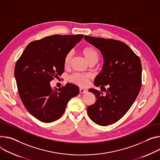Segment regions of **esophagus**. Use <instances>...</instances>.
<instances>
[{"mask_svg":"<svg viewBox=\"0 0 160 160\" xmlns=\"http://www.w3.org/2000/svg\"><path fill=\"white\" fill-rule=\"evenodd\" d=\"M88 92V90L86 89H80V94H84V93H86Z\"/></svg>","mask_w":160,"mask_h":160,"instance_id":"1","label":"esophagus"}]
</instances>
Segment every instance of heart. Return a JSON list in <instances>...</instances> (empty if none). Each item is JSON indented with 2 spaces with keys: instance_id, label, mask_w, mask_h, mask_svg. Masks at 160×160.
<instances>
[{
  "instance_id": "obj_1",
  "label": "heart",
  "mask_w": 160,
  "mask_h": 160,
  "mask_svg": "<svg viewBox=\"0 0 160 160\" xmlns=\"http://www.w3.org/2000/svg\"><path fill=\"white\" fill-rule=\"evenodd\" d=\"M82 53L88 63L91 62H97L99 59V53L96 49L93 47H88L82 50ZM72 52H69L65 57L64 65L68 66L72 59ZM90 79V75L88 74L75 73L69 78V81L75 83L80 87L88 85Z\"/></svg>"
}]
</instances>
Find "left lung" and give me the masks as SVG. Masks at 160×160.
<instances>
[{"mask_svg": "<svg viewBox=\"0 0 160 160\" xmlns=\"http://www.w3.org/2000/svg\"><path fill=\"white\" fill-rule=\"evenodd\" d=\"M84 39L97 48L103 57L102 70L94 84L105 89L106 94L90 89L96 98L89 106V118L100 126L112 124L122 118L135 101L142 85V64L139 57L124 42L85 36ZM107 85L106 90L104 86ZM103 91V90H102Z\"/></svg>", "mask_w": 160, "mask_h": 160, "instance_id": "obj_1", "label": "left lung"}]
</instances>
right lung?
<instances>
[{
	"label": "right lung",
	"instance_id": "1",
	"mask_svg": "<svg viewBox=\"0 0 160 160\" xmlns=\"http://www.w3.org/2000/svg\"><path fill=\"white\" fill-rule=\"evenodd\" d=\"M83 36L52 35L28 44L14 68L18 91L27 111L39 121L49 123L59 119L78 87L68 83L52 89L50 82L61 75L66 55Z\"/></svg>",
	"mask_w": 160,
	"mask_h": 160
}]
</instances>
